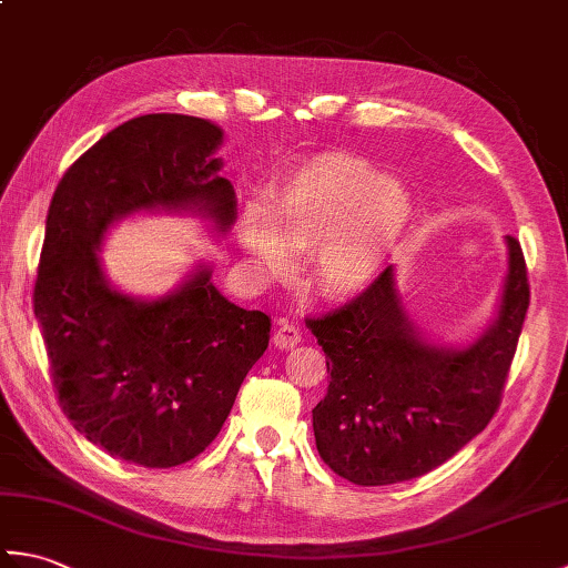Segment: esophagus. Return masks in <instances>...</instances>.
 Here are the masks:
<instances>
[{"label": "esophagus", "mask_w": 568, "mask_h": 568, "mask_svg": "<svg viewBox=\"0 0 568 568\" xmlns=\"http://www.w3.org/2000/svg\"><path fill=\"white\" fill-rule=\"evenodd\" d=\"M300 342H303V329L293 322H277V329L273 334V344L275 348H295Z\"/></svg>", "instance_id": "1"}]
</instances>
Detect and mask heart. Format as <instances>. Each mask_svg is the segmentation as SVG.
<instances>
[{"label":"heart","instance_id":"1","mask_svg":"<svg viewBox=\"0 0 568 568\" xmlns=\"http://www.w3.org/2000/svg\"><path fill=\"white\" fill-rule=\"evenodd\" d=\"M413 220V200L376 165L348 153H320L275 187L268 210L241 212V244L265 277L293 268L310 251L307 285L346 300L378 281Z\"/></svg>","mask_w":568,"mask_h":568}]
</instances>
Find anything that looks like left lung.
<instances>
[{
	"label": "left lung",
	"instance_id": "obj_1",
	"mask_svg": "<svg viewBox=\"0 0 568 568\" xmlns=\"http://www.w3.org/2000/svg\"><path fill=\"white\" fill-rule=\"evenodd\" d=\"M496 315L466 346L427 339L409 320L388 265L366 293L307 320L327 356L329 388L312 409L317 452L356 486H390L442 466L496 415L529 305L520 241Z\"/></svg>",
	"mask_w": 568,
	"mask_h": 568
}]
</instances>
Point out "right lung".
<instances>
[{"instance_id": "1", "label": "right lung", "mask_w": 568, "mask_h": 568, "mask_svg": "<svg viewBox=\"0 0 568 568\" xmlns=\"http://www.w3.org/2000/svg\"><path fill=\"white\" fill-rule=\"evenodd\" d=\"M222 126L143 114L68 168L45 216L33 287L60 407L84 439L129 464L171 468L202 454L271 339V317L226 300L200 261L173 291L129 295L100 248L136 214H195L222 236L236 192L220 175Z\"/></svg>"}]
</instances>
